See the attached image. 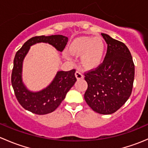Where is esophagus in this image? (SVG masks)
<instances>
[{
	"instance_id": "34e87169",
	"label": "esophagus",
	"mask_w": 148,
	"mask_h": 148,
	"mask_svg": "<svg viewBox=\"0 0 148 148\" xmlns=\"http://www.w3.org/2000/svg\"><path fill=\"white\" fill-rule=\"evenodd\" d=\"M75 77L77 79H82L84 78V76L82 74V73L80 72V71H77L75 73Z\"/></svg>"
}]
</instances>
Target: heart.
<instances>
[{"label": "heart", "instance_id": "heart-1", "mask_svg": "<svg viewBox=\"0 0 148 148\" xmlns=\"http://www.w3.org/2000/svg\"><path fill=\"white\" fill-rule=\"evenodd\" d=\"M67 50L74 56L81 55L82 65L86 69H92L102 62L105 52V44L99 37H82L74 40Z\"/></svg>", "mask_w": 148, "mask_h": 148}]
</instances>
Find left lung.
Masks as SVG:
<instances>
[{
  "instance_id": "obj_1",
  "label": "left lung",
  "mask_w": 148,
  "mask_h": 148,
  "mask_svg": "<svg viewBox=\"0 0 148 148\" xmlns=\"http://www.w3.org/2000/svg\"><path fill=\"white\" fill-rule=\"evenodd\" d=\"M107 44L103 63L85 74L88 87L84 99L95 112L110 114L127 101L132 93L135 65L125 44L102 34Z\"/></svg>"
}]
</instances>
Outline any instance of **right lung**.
<instances>
[{"label": "right lung", "mask_w": 148, "mask_h": 148, "mask_svg": "<svg viewBox=\"0 0 148 148\" xmlns=\"http://www.w3.org/2000/svg\"><path fill=\"white\" fill-rule=\"evenodd\" d=\"M67 41L68 38L62 35L35 36L28 39L16 52L13 60L11 84L18 101L25 110L40 115L52 112L60 105L67 92L75 84V69L58 71L51 83L39 91L30 90L23 81V61L31 46L46 43L62 52Z\"/></svg>", "instance_id": "1"}]
</instances>
